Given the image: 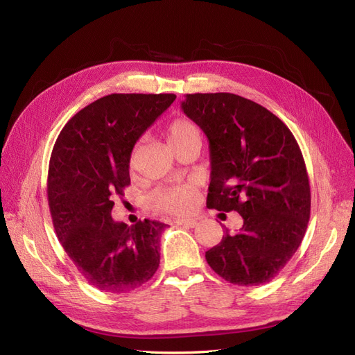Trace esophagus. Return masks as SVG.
I'll return each mask as SVG.
<instances>
[{"label": "esophagus", "mask_w": 355, "mask_h": 355, "mask_svg": "<svg viewBox=\"0 0 355 355\" xmlns=\"http://www.w3.org/2000/svg\"><path fill=\"white\" fill-rule=\"evenodd\" d=\"M175 223L178 225V227H184V228L197 227V220H194V219H178Z\"/></svg>", "instance_id": "1"}]
</instances>
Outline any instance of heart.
<instances>
[{
    "mask_svg": "<svg viewBox=\"0 0 355 355\" xmlns=\"http://www.w3.org/2000/svg\"><path fill=\"white\" fill-rule=\"evenodd\" d=\"M166 137L170 148L173 149L175 153L180 151L182 148H185L191 144L201 145L202 141L198 125L185 116L175 118V120L167 125ZM137 154L139 144H135L130 155H128V164H130V167H135ZM146 204L148 207L161 213L173 214V216H188V214L194 211L196 209L197 191L196 187H192L189 184L158 188L146 197Z\"/></svg>",
    "mask_w": 355,
    "mask_h": 355,
    "instance_id": "1",
    "label": "heart"
}]
</instances>
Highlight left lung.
Here are the masks:
<instances>
[{
	"instance_id": "8db88e82",
	"label": "left lung",
	"mask_w": 355,
	"mask_h": 355,
	"mask_svg": "<svg viewBox=\"0 0 355 355\" xmlns=\"http://www.w3.org/2000/svg\"><path fill=\"white\" fill-rule=\"evenodd\" d=\"M182 110L210 146L207 206L237 211L243 228L206 252L223 280L271 282L304 240L311 191L300 148L288 127L259 103L232 93L187 94Z\"/></svg>"
}]
</instances>
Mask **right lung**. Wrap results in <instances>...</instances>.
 Instances as JSON below:
<instances>
[{
	"instance_id": "add662e5",
	"label": "right lung",
	"mask_w": 355,
	"mask_h": 355,
	"mask_svg": "<svg viewBox=\"0 0 355 355\" xmlns=\"http://www.w3.org/2000/svg\"><path fill=\"white\" fill-rule=\"evenodd\" d=\"M176 99L171 93H114L87 105L53 146L47 200L53 227L69 259L93 287L127 293L159 265L166 225L114 222V198L130 185L128 155L146 128Z\"/></svg>"
}]
</instances>
